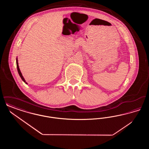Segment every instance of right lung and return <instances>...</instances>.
<instances>
[{
  "instance_id": "1",
  "label": "right lung",
  "mask_w": 149,
  "mask_h": 149,
  "mask_svg": "<svg viewBox=\"0 0 149 149\" xmlns=\"http://www.w3.org/2000/svg\"><path fill=\"white\" fill-rule=\"evenodd\" d=\"M16 63H17V68L18 72V74H19V75L20 77L22 79V80H23V81L26 84H27V83H26V80H24V79L23 78V77L22 76V74L21 72L20 71V69H19V66H18V59H17H17H16Z\"/></svg>"
}]
</instances>
